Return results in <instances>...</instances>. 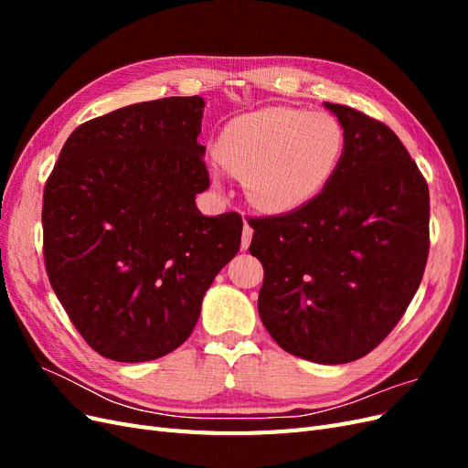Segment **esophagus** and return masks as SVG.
Masks as SVG:
<instances>
[{
    "label": "esophagus",
    "instance_id": "34e87169",
    "mask_svg": "<svg viewBox=\"0 0 468 468\" xmlns=\"http://www.w3.org/2000/svg\"><path fill=\"white\" fill-rule=\"evenodd\" d=\"M251 236H253V229L248 222H244V229H242V248L244 250H248V246L251 242Z\"/></svg>",
    "mask_w": 468,
    "mask_h": 468
}]
</instances>
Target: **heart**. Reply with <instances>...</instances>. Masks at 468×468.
I'll return each instance as SVG.
<instances>
[{"label":"heart","instance_id":"b5f03b06","mask_svg":"<svg viewBox=\"0 0 468 468\" xmlns=\"http://www.w3.org/2000/svg\"><path fill=\"white\" fill-rule=\"evenodd\" d=\"M346 148V133L328 112L265 107L232 119L218 138V158L244 177L250 203L287 215L320 195L335 174ZM220 187V176L212 174Z\"/></svg>","mask_w":468,"mask_h":468}]
</instances>
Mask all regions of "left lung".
Segmentation results:
<instances>
[{"instance_id":"left-lung-1","label":"left lung","mask_w":468,"mask_h":468,"mask_svg":"<svg viewBox=\"0 0 468 468\" xmlns=\"http://www.w3.org/2000/svg\"><path fill=\"white\" fill-rule=\"evenodd\" d=\"M346 148L316 199L250 226L263 265L260 318L306 361L342 365L373 351L420 287L430 250V191L387 124L335 103Z\"/></svg>"}]
</instances>
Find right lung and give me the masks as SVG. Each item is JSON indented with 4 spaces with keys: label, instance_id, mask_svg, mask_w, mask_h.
Here are the masks:
<instances>
[{
    "label": "right lung",
    "instance_id": "right-lung-1",
    "mask_svg": "<svg viewBox=\"0 0 468 468\" xmlns=\"http://www.w3.org/2000/svg\"><path fill=\"white\" fill-rule=\"evenodd\" d=\"M205 99L165 97L80 124L42 199L50 285L107 359L143 363L191 335L203 296L239 250L238 212L205 217Z\"/></svg>",
    "mask_w": 468,
    "mask_h": 468
}]
</instances>
